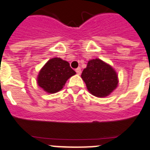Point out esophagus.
<instances>
[{"label":"esophagus","instance_id":"34e87169","mask_svg":"<svg viewBox=\"0 0 150 150\" xmlns=\"http://www.w3.org/2000/svg\"><path fill=\"white\" fill-rule=\"evenodd\" d=\"M75 71H76V74H79V75L80 74H81V68H80V67H77V68H76V70H75Z\"/></svg>","mask_w":150,"mask_h":150}]
</instances>
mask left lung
<instances>
[{"mask_svg": "<svg viewBox=\"0 0 150 150\" xmlns=\"http://www.w3.org/2000/svg\"><path fill=\"white\" fill-rule=\"evenodd\" d=\"M81 77L91 95L104 98L117 87L119 80L115 70L99 59L88 61Z\"/></svg>", "mask_w": 150, "mask_h": 150, "instance_id": "left-lung-1", "label": "left lung"}]
</instances>
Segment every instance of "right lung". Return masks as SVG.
I'll list each match as a JSON object with an SVG mask.
<instances>
[{"label":"right lung","instance_id":"add662e5","mask_svg":"<svg viewBox=\"0 0 150 150\" xmlns=\"http://www.w3.org/2000/svg\"><path fill=\"white\" fill-rule=\"evenodd\" d=\"M76 72L66 61L60 58H53L46 62L40 71L38 84L45 91L53 94L62 89L67 79Z\"/></svg>","mask_w":150,"mask_h":150}]
</instances>
